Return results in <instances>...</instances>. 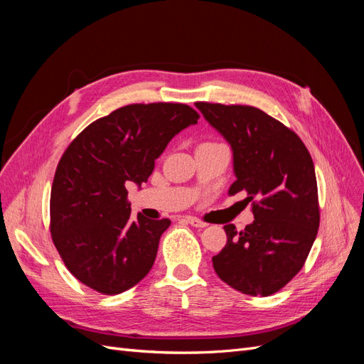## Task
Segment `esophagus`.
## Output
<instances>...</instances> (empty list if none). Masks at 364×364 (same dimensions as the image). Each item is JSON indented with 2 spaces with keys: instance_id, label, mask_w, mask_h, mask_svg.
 <instances>
[{
  "instance_id": "obj_1",
  "label": "esophagus",
  "mask_w": 364,
  "mask_h": 364,
  "mask_svg": "<svg viewBox=\"0 0 364 364\" xmlns=\"http://www.w3.org/2000/svg\"><path fill=\"white\" fill-rule=\"evenodd\" d=\"M183 220H185L186 223H190L191 226H194V228H199V229H202V228H206V226H208V223L202 222V220L196 218V217H185Z\"/></svg>"
}]
</instances>
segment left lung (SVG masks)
Here are the masks:
<instances>
[{
	"label": "left lung",
	"instance_id": "8db88e82",
	"mask_svg": "<svg viewBox=\"0 0 364 364\" xmlns=\"http://www.w3.org/2000/svg\"><path fill=\"white\" fill-rule=\"evenodd\" d=\"M197 109L232 147L237 179L229 196L246 193L252 225L228 241L213 266L218 278L250 296H270L301 272L321 223L310 151L281 121L246 105L197 102Z\"/></svg>",
	"mask_w": 364,
	"mask_h": 364
}]
</instances>
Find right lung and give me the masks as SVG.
<instances>
[{
	"label": "right lung",
	"instance_id": "1",
	"mask_svg": "<svg viewBox=\"0 0 364 364\" xmlns=\"http://www.w3.org/2000/svg\"><path fill=\"white\" fill-rule=\"evenodd\" d=\"M200 115L182 103H134L95 119L63 151L50 196V232L86 287L119 294L155 262L168 218L130 217L127 185L147 182L170 139Z\"/></svg>",
	"mask_w": 364,
	"mask_h": 364
}]
</instances>
